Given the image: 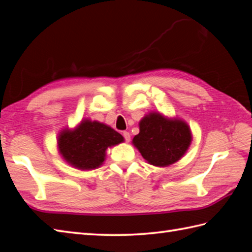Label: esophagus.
Segmentation results:
<instances>
[{"mask_svg": "<svg viewBox=\"0 0 252 252\" xmlns=\"http://www.w3.org/2000/svg\"><path fill=\"white\" fill-rule=\"evenodd\" d=\"M123 136H124L126 142H129L130 141V133L129 132L124 131V132H123Z\"/></svg>", "mask_w": 252, "mask_h": 252, "instance_id": "34e87169", "label": "esophagus"}]
</instances>
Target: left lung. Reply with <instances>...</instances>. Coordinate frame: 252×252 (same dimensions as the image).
Returning a JSON list of instances; mask_svg holds the SVG:
<instances>
[{"mask_svg": "<svg viewBox=\"0 0 252 252\" xmlns=\"http://www.w3.org/2000/svg\"><path fill=\"white\" fill-rule=\"evenodd\" d=\"M132 144L149 164L167 167L180 159L192 142V132L181 119H168L159 112H150L139 122Z\"/></svg>", "mask_w": 252, "mask_h": 252, "instance_id": "obj_1", "label": "left lung"}]
</instances>
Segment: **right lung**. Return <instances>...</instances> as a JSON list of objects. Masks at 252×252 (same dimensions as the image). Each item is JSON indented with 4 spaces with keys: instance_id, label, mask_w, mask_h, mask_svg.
Wrapping results in <instances>:
<instances>
[{
    "instance_id": "obj_1",
    "label": "right lung",
    "mask_w": 252,
    "mask_h": 252,
    "mask_svg": "<svg viewBox=\"0 0 252 252\" xmlns=\"http://www.w3.org/2000/svg\"><path fill=\"white\" fill-rule=\"evenodd\" d=\"M124 141L113 128L84 119L73 130L64 128L58 135L60 155L70 166L81 170L96 169L103 164L105 151Z\"/></svg>"
}]
</instances>
